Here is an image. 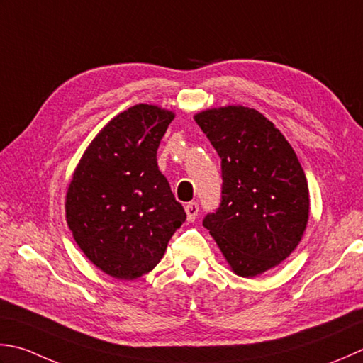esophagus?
Returning a JSON list of instances; mask_svg holds the SVG:
<instances>
[{"label": "esophagus", "instance_id": "34e87169", "mask_svg": "<svg viewBox=\"0 0 363 363\" xmlns=\"http://www.w3.org/2000/svg\"><path fill=\"white\" fill-rule=\"evenodd\" d=\"M186 212H187V220H189V222H195L198 212H200V206H198V203L191 201V203H189L186 206Z\"/></svg>", "mask_w": 363, "mask_h": 363}]
</instances>
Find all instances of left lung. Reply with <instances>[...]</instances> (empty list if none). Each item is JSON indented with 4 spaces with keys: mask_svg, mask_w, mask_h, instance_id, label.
<instances>
[{
    "mask_svg": "<svg viewBox=\"0 0 363 363\" xmlns=\"http://www.w3.org/2000/svg\"><path fill=\"white\" fill-rule=\"evenodd\" d=\"M196 124L222 159V201L204 217L236 275L279 266L307 228L308 184L294 149L259 111L242 105L204 110Z\"/></svg>",
    "mask_w": 363,
    "mask_h": 363,
    "instance_id": "1",
    "label": "left lung"
}]
</instances>
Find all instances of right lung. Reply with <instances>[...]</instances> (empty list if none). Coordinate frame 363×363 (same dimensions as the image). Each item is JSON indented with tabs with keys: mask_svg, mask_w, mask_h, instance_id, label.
<instances>
[{
	"mask_svg": "<svg viewBox=\"0 0 363 363\" xmlns=\"http://www.w3.org/2000/svg\"><path fill=\"white\" fill-rule=\"evenodd\" d=\"M174 113L138 104L119 113L91 141L66 195L75 242L102 272L135 280L159 264L186 222L157 149Z\"/></svg>",
	"mask_w": 363,
	"mask_h": 363,
	"instance_id": "add662e5",
	"label": "right lung"
}]
</instances>
